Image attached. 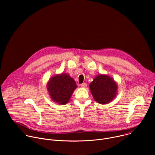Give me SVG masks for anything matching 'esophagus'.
Returning <instances> with one entry per match:
<instances>
[{"label":"esophagus","mask_w":155,"mask_h":155,"mask_svg":"<svg viewBox=\"0 0 155 155\" xmlns=\"http://www.w3.org/2000/svg\"><path fill=\"white\" fill-rule=\"evenodd\" d=\"M87 86V84L86 83H82V84H80V86L82 87H86Z\"/></svg>","instance_id":"obj_1"}]
</instances>
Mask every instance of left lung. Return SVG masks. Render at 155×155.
I'll list each match as a JSON object with an SVG mask.
<instances>
[{"mask_svg":"<svg viewBox=\"0 0 155 155\" xmlns=\"http://www.w3.org/2000/svg\"><path fill=\"white\" fill-rule=\"evenodd\" d=\"M94 100L99 104L111 102L116 96L118 86L114 80L107 75H99L90 84Z\"/></svg>","mask_w":155,"mask_h":155,"instance_id":"1","label":"left lung"}]
</instances>
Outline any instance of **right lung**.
Here are the masks:
<instances>
[{"label": "right lung", "instance_id": "right-lung-1", "mask_svg": "<svg viewBox=\"0 0 155 155\" xmlns=\"http://www.w3.org/2000/svg\"><path fill=\"white\" fill-rule=\"evenodd\" d=\"M77 87L75 80L67 74L56 75L47 83L50 97L61 105H65L69 102Z\"/></svg>", "mask_w": 155, "mask_h": 155}]
</instances>
